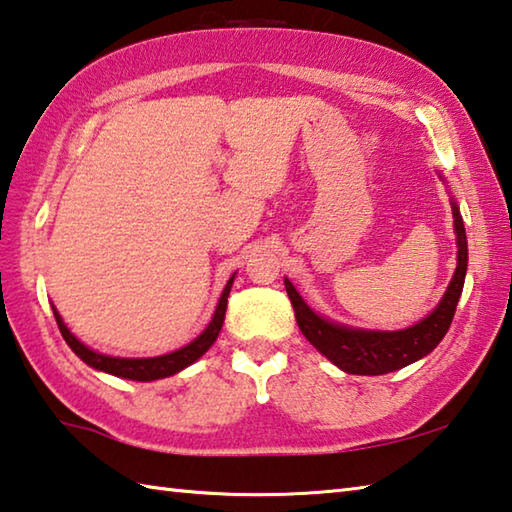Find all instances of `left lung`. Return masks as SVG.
<instances>
[{
  "label": "left lung",
  "instance_id": "left-lung-1",
  "mask_svg": "<svg viewBox=\"0 0 512 512\" xmlns=\"http://www.w3.org/2000/svg\"><path fill=\"white\" fill-rule=\"evenodd\" d=\"M452 215L456 247H459V263H456L454 279L432 315L411 328L396 330V333H378V330H355L330 324V321L315 315L306 306V301L299 297V292L294 290V285L285 279V290H288V297L292 301L294 317H297V324L308 342L319 353H324L330 362L337 364L339 369L353 375L391 373L432 353L450 330L456 303H459L463 292L465 270H468V240H465L463 218L456 204H452Z\"/></svg>",
  "mask_w": 512,
  "mask_h": 512
}]
</instances>
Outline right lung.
<instances>
[{"label":"right lung","instance_id":"obj_1","mask_svg":"<svg viewBox=\"0 0 512 512\" xmlns=\"http://www.w3.org/2000/svg\"><path fill=\"white\" fill-rule=\"evenodd\" d=\"M231 283H233V276L229 279L227 288H224V292H222L220 303H218V308H215V315L211 319V324L206 326V330L200 337L193 339L191 344L179 348V351H175V353H168V355H161V357H148V360H125V357H110V355L94 353L92 348L80 344L78 339L69 333L67 326L62 324V319L56 312V308H53V317H56L60 333H62V337H65V342L69 344L71 351H74L85 364L92 366V369L112 373V375H116V378L150 382V380L168 378V375L186 369L188 364H193L197 357H202L206 351H209L215 339H218L222 324H224V312H227V297H229Z\"/></svg>","mask_w":512,"mask_h":512}]
</instances>
